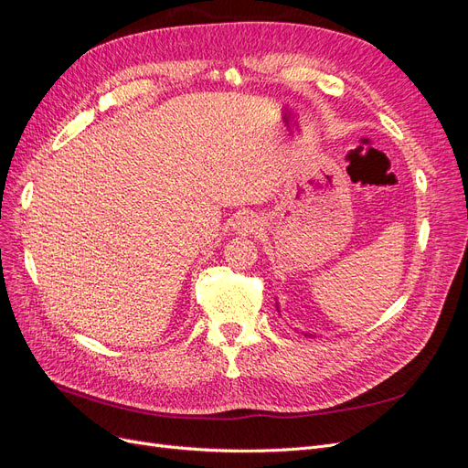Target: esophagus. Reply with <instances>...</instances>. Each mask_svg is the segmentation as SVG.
I'll list each match as a JSON object with an SVG mask.
<instances>
[{
  "mask_svg": "<svg viewBox=\"0 0 468 468\" xmlns=\"http://www.w3.org/2000/svg\"><path fill=\"white\" fill-rule=\"evenodd\" d=\"M234 230L238 234H244V236L246 234H253V232L258 230V220L253 218L251 215H246V212H244V215L238 217V220L234 222Z\"/></svg>",
  "mask_w": 468,
  "mask_h": 468,
  "instance_id": "1",
  "label": "esophagus"
}]
</instances>
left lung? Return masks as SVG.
I'll return each mask as SVG.
<instances>
[{
  "mask_svg": "<svg viewBox=\"0 0 468 468\" xmlns=\"http://www.w3.org/2000/svg\"><path fill=\"white\" fill-rule=\"evenodd\" d=\"M277 310H279V306H277ZM304 335H308V334H304ZM310 335H313V334H310Z\"/></svg>",
  "mask_w": 468,
  "mask_h": 468,
  "instance_id": "1",
  "label": "left lung"
}]
</instances>
